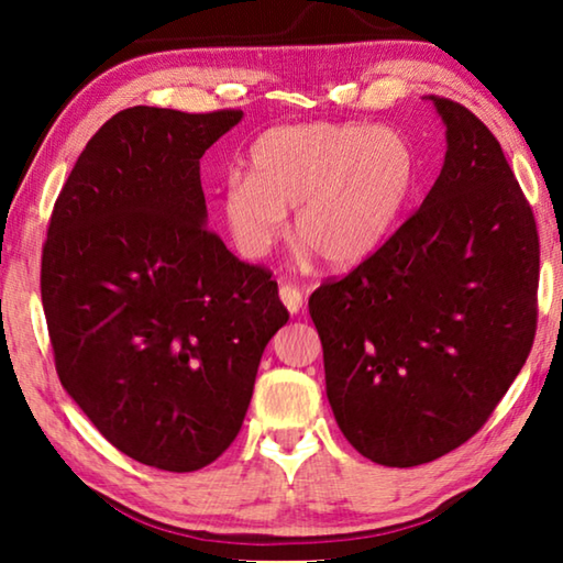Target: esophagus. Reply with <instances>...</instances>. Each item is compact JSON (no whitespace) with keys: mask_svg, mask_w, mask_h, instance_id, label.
Wrapping results in <instances>:
<instances>
[{"mask_svg":"<svg viewBox=\"0 0 563 563\" xmlns=\"http://www.w3.org/2000/svg\"><path fill=\"white\" fill-rule=\"evenodd\" d=\"M278 292H280V300H283L285 308H288L290 312H300V308H302V292L295 288V285L283 283Z\"/></svg>","mask_w":563,"mask_h":563,"instance_id":"obj_1","label":"esophagus"}]
</instances>
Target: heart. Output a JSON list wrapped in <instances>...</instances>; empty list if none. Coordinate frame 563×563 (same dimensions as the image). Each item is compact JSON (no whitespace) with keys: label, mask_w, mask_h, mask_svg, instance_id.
Wrapping results in <instances>:
<instances>
[{"label":"heart","mask_w":563,"mask_h":563,"mask_svg":"<svg viewBox=\"0 0 563 563\" xmlns=\"http://www.w3.org/2000/svg\"><path fill=\"white\" fill-rule=\"evenodd\" d=\"M415 151L402 133L367 123H302L265 131L247 151V176L221 194L238 253L258 261L285 231L328 265H355L393 231L415 188Z\"/></svg>","instance_id":"obj_1"}]
</instances>
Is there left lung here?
Segmentation results:
<instances>
[{"instance_id":"obj_1","label":"left lung","mask_w":563,"mask_h":563,"mask_svg":"<svg viewBox=\"0 0 563 563\" xmlns=\"http://www.w3.org/2000/svg\"><path fill=\"white\" fill-rule=\"evenodd\" d=\"M444 166L424 203L310 295L342 434L385 466L440 460L482 430L537 335L539 231L494 133L430 97Z\"/></svg>"}]
</instances>
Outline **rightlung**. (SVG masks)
<instances>
[{"label": "right lung", "instance_id": "1", "mask_svg": "<svg viewBox=\"0 0 563 563\" xmlns=\"http://www.w3.org/2000/svg\"><path fill=\"white\" fill-rule=\"evenodd\" d=\"M243 111L131 107L89 139L42 247L56 375L131 460L216 462L241 432L268 340L288 322L278 283L206 223L198 161Z\"/></svg>", "mask_w": 563, "mask_h": 563}]
</instances>
